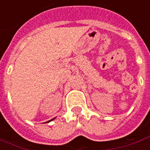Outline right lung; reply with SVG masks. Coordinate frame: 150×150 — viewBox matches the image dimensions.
<instances>
[{
	"label": "right lung",
	"mask_w": 150,
	"mask_h": 150,
	"mask_svg": "<svg viewBox=\"0 0 150 150\" xmlns=\"http://www.w3.org/2000/svg\"><path fill=\"white\" fill-rule=\"evenodd\" d=\"M53 119H54V118H52V120H50V121H48V122H51V121H52Z\"/></svg>",
	"instance_id": "right-lung-1"
}]
</instances>
